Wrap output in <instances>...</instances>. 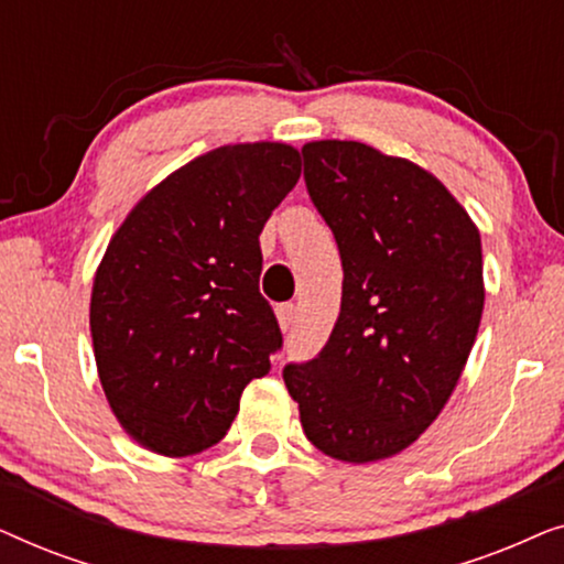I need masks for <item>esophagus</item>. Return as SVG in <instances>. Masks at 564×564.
Instances as JSON below:
<instances>
[{
    "instance_id": "esophagus-1",
    "label": "esophagus",
    "mask_w": 564,
    "mask_h": 564,
    "mask_svg": "<svg viewBox=\"0 0 564 564\" xmlns=\"http://www.w3.org/2000/svg\"><path fill=\"white\" fill-rule=\"evenodd\" d=\"M276 321H280V328L282 330H288L292 323H295V315H297V307L292 305V303H282V305H276Z\"/></svg>"
}]
</instances>
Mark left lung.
I'll list each match as a JSON object with an SVG mask.
<instances>
[{
    "label": "left lung",
    "instance_id": "obj_1",
    "mask_svg": "<svg viewBox=\"0 0 564 564\" xmlns=\"http://www.w3.org/2000/svg\"><path fill=\"white\" fill-rule=\"evenodd\" d=\"M303 159L344 292L318 357L282 377L305 436L365 465L411 446L457 388L485 305L480 234L413 161L359 141L305 143Z\"/></svg>",
    "mask_w": 564,
    "mask_h": 564
}]
</instances>
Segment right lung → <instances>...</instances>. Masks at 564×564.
<instances>
[{"label":"right lung","mask_w":564,"mask_h":564,"mask_svg":"<svg viewBox=\"0 0 564 564\" xmlns=\"http://www.w3.org/2000/svg\"><path fill=\"white\" fill-rule=\"evenodd\" d=\"M300 180L288 143L220 145L156 184L115 230L91 288L99 382L145 449L218 444L280 323L261 297L259 234Z\"/></svg>","instance_id":"1"}]
</instances>
